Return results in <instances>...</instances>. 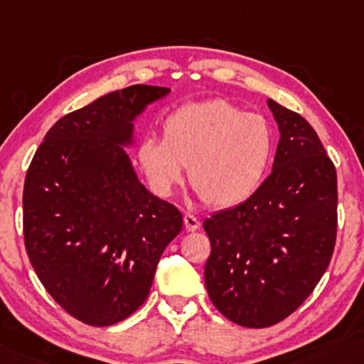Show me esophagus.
I'll list each match as a JSON object with an SVG mask.
<instances>
[{"mask_svg": "<svg viewBox=\"0 0 364 364\" xmlns=\"http://www.w3.org/2000/svg\"><path fill=\"white\" fill-rule=\"evenodd\" d=\"M183 221H184V228H186V231L193 232L199 228V219L196 216H193V214H184Z\"/></svg>", "mask_w": 364, "mask_h": 364, "instance_id": "obj_1", "label": "esophagus"}]
</instances>
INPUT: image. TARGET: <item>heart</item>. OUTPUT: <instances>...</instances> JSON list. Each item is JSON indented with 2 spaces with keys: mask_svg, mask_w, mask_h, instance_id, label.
<instances>
[{
  "mask_svg": "<svg viewBox=\"0 0 364 364\" xmlns=\"http://www.w3.org/2000/svg\"><path fill=\"white\" fill-rule=\"evenodd\" d=\"M161 136H146L136 146V161L153 191L170 196L188 166L191 186L213 208L247 201L262 184L275 151V133L264 115L221 99L171 112L163 120Z\"/></svg>",
  "mask_w": 364,
  "mask_h": 364,
  "instance_id": "1",
  "label": "heart"
}]
</instances>
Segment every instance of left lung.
I'll return each mask as SVG.
<instances>
[{"label": "left lung", "instance_id": "left-lung-1", "mask_svg": "<svg viewBox=\"0 0 364 364\" xmlns=\"http://www.w3.org/2000/svg\"><path fill=\"white\" fill-rule=\"evenodd\" d=\"M279 127L272 173L247 201L206 218L204 282L234 323L265 328L304 304L336 239V171L304 117L267 99Z\"/></svg>", "mask_w": 364, "mask_h": 364}]
</instances>
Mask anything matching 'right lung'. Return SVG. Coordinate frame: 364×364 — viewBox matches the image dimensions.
<instances>
[{
	"label": "right lung",
	"instance_id": "right-lung-1",
	"mask_svg": "<svg viewBox=\"0 0 364 364\" xmlns=\"http://www.w3.org/2000/svg\"><path fill=\"white\" fill-rule=\"evenodd\" d=\"M130 85L64 115L46 133L23 191L24 244L49 295L74 318L110 326L150 294L183 216L138 180L125 148L136 117L170 94Z\"/></svg>",
	"mask_w": 364,
	"mask_h": 364
}]
</instances>
